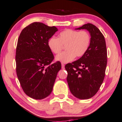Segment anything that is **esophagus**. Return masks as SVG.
I'll use <instances>...</instances> for the list:
<instances>
[{
    "label": "esophagus",
    "instance_id": "1",
    "mask_svg": "<svg viewBox=\"0 0 122 122\" xmlns=\"http://www.w3.org/2000/svg\"><path fill=\"white\" fill-rule=\"evenodd\" d=\"M61 66H62V69H64L65 68V65L63 64V63H61Z\"/></svg>",
    "mask_w": 122,
    "mask_h": 122
}]
</instances>
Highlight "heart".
I'll list each match as a JSON object with an SVG mask.
<instances>
[{"label": "heart", "mask_w": 122, "mask_h": 122, "mask_svg": "<svg viewBox=\"0 0 122 122\" xmlns=\"http://www.w3.org/2000/svg\"><path fill=\"white\" fill-rule=\"evenodd\" d=\"M91 43L89 33L85 30L67 29L59 34L58 38L52 37L49 39L48 45L53 53L61 52L65 46L66 51L56 56V60L62 63L72 61L75 57H81L86 53Z\"/></svg>", "instance_id": "obj_1"}]
</instances>
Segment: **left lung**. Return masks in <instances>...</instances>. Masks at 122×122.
Here are the masks:
<instances>
[{
	"mask_svg": "<svg viewBox=\"0 0 122 122\" xmlns=\"http://www.w3.org/2000/svg\"><path fill=\"white\" fill-rule=\"evenodd\" d=\"M85 29L90 33L88 51L78 60L65 66L67 81L71 93L79 99H88L97 93L105 76L107 54L105 37L97 27L85 24L76 30Z\"/></svg>",
	"mask_w": 122,
	"mask_h": 122,
	"instance_id": "left-lung-1",
	"label": "left lung"
}]
</instances>
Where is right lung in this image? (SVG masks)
Returning a JSON list of instances; mask_svg holds the SVG:
<instances>
[{"label":"right lung","mask_w":122,"mask_h":122,"mask_svg":"<svg viewBox=\"0 0 122 122\" xmlns=\"http://www.w3.org/2000/svg\"><path fill=\"white\" fill-rule=\"evenodd\" d=\"M55 26L33 22L22 30L16 50V74L23 92L30 97L41 100L52 92L60 61L54 59L49 48V39L57 31Z\"/></svg>","instance_id":"obj_1"}]
</instances>
